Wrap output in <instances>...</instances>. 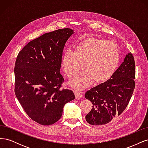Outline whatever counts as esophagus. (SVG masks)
<instances>
[{"instance_id": "34e87169", "label": "esophagus", "mask_w": 148, "mask_h": 148, "mask_svg": "<svg viewBox=\"0 0 148 148\" xmlns=\"http://www.w3.org/2000/svg\"><path fill=\"white\" fill-rule=\"evenodd\" d=\"M75 98L77 99H79L83 97V93L80 91H75Z\"/></svg>"}]
</instances>
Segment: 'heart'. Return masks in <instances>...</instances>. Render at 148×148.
<instances>
[{
  "label": "heart",
  "mask_w": 148,
  "mask_h": 148,
  "mask_svg": "<svg viewBox=\"0 0 148 148\" xmlns=\"http://www.w3.org/2000/svg\"><path fill=\"white\" fill-rule=\"evenodd\" d=\"M120 60L117 44L113 41L88 38L75 47L66 50L62 57V65L67 77L71 78L82 65L83 71L69 82L70 86L83 89L110 78L117 69Z\"/></svg>",
  "instance_id": "heart-1"
}]
</instances>
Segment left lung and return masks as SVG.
I'll return each instance as SVG.
<instances>
[{
    "label": "left lung",
    "instance_id": "left-lung-1",
    "mask_svg": "<svg viewBox=\"0 0 148 148\" xmlns=\"http://www.w3.org/2000/svg\"><path fill=\"white\" fill-rule=\"evenodd\" d=\"M135 78V60L128 53L110 79L85 93V98L92 104L86 122L92 125H105L122 114L133 95Z\"/></svg>",
    "mask_w": 148,
    "mask_h": 148
}]
</instances>
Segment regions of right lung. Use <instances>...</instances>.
<instances>
[{
    "instance_id": "right-lung-1",
    "label": "right lung",
    "mask_w": 148,
    "mask_h": 148,
    "mask_svg": "<svg viewBox=\"0 0 148 148\" xmlns=\"http://www.w3.org/2000/svg\"><path fill=\"white\" fill-rule=\"evenodd\" d=\"M74 33L64 28L44 34L30 41L18 55L14 69L15 92L26 113L42 125H52L65 104L75 99L70 89H60V73L65 42Z\"/></svg>"
}]
</instances>
